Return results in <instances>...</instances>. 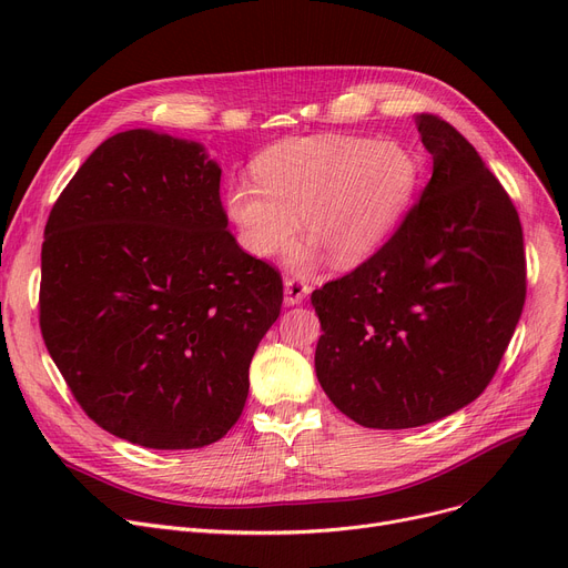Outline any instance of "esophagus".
Returning <instances> with one entry per match:
<instances>
[{"mask_svg": "<svg viewBox=\"0 0 568 568\" xmlns=\"http://www.w3.org/2000/svg\"><path fill=\"white\" fill-rule=\"evenodd\" d=\"M308 292H311V287L302 276H287L285 278V304L287 306L302 304L308 296Z\"/></svg>", "mask_w": 568, "mask_h": 568, "instance_id": "obj_1", "label": "esophagus"}]
</instances>
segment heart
<instances>
[{
  "mask_svg": "<svg viewBox=\"0 0 568 568\" xmlns=\"http://www.w3.org/2000/svg\"><path fill=\"white\" fill-rule=\"evenodd\" d=\"M254 182L227 191V214L255 257L287 248L300 216L336 266L368 260L398 227L419 184L407 146L368 138L287 140L264 152ZM306 253H300L304 260Z\"/></svg>",
  "mask_w": 568,
  "mask_h": 568,
  "instance_id": "b5f03b06",
  "label": "heart"
}]
</instances>
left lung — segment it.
Listing matches in <instances>:
<instances>
[{
    "instance_id": "1",
    "label": "left lung",
    "mask_w": 568,
    "mask_h": 568,
    "mask_svg": "<svg viewBox=\"0 0 568 568\" xmlns=\"http://www.w3.org/2000/svg\"><path fill=\"white\" fill-rule=\"evenodd\" d=\"M414 122L433 156L422 197L368 260L311 294L324 394L379 430L426 426L479 398L527 294L509 193L449 122Z\"/></svg>"
}]
</instances>
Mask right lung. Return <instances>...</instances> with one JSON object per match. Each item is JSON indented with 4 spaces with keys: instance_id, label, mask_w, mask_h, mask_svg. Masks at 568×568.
I'll use <instances>...</instances> for the list:
<instances>
[{
    "instance_id": "add662e5",
    "label": "right lung",
    "mask_w": 568,
    "mask_h": 568,
    "mask_svg": "<svg viewBox=\"0 0 568 568\" xmlns=\"http://www.w3.org/2000/svg\"><path fill=\"white\" fill-rule=\"evenodd\" d=\"M281 304V272L234 242L197 142L116 133L48 216L45 347L89 419L146 449H200L236 424Z\"/></svg>"
}]
</instances>
